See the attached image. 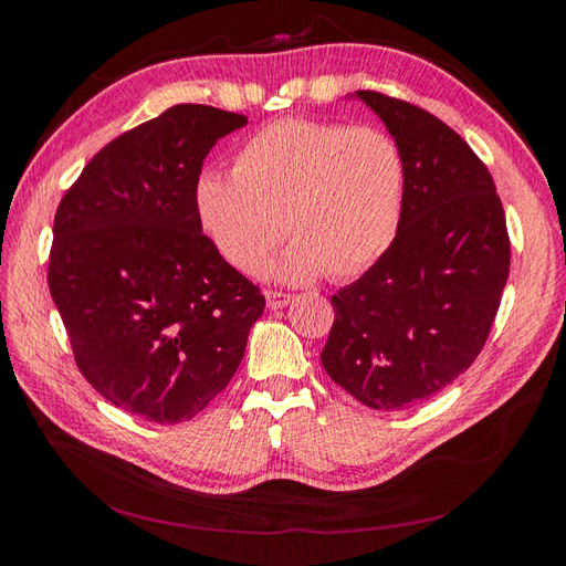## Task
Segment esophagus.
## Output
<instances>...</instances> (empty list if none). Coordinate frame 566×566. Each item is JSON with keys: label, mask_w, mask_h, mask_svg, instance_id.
Masks as SVG:
<instances>
[{"label": "esophagus", "mask_w": 566, "mask_h": 566, "mask_svg": "<svg viewBox=\"0 0 566 566\" xmlns=\"http://www.w3.org/2000/svg\"><path fill=\"white\" fill-rule=\"evenodd\" d=\"M293 295L281 293V290H266V306L269 310H281V306H287Z\"/></svg>", "instance_id": "obj_1"}]
</instances>
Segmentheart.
<instances>
[{
	"label": "heart",
	"instance_id": "1",
	"mask_svg": "<svg viewBox=\"0 0 566 566\" xmlns=\"http://www.w3.org/2000/svg\"><path fill=\"white\" fill-rule=\"evenodd\" d=\"M403 196V156L385 129L287 117L250 136L233 175L198 177L196 212L217 252L248 276L287 229L295 243L279 279L302 283L328 271L347 281L397 241Z\"/></svg>",
	"mask_w": 566,
	"mask_h": 566
}]
</instances>
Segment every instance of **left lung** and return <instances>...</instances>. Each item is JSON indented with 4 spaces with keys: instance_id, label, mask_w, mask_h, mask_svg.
Listing matches in <instances>:
<instances>
[{
    "instance_id": "8db88e82",
    "label": "left lung",
    "mask_w": 566,
    "mask_h": 566,
    "mask_svg": "<svg viewBox=\"0 0 566 566\" xmlns=\"http://www.w3.org/2000/svg\"><path fill=\"white\" fill-rule=\"evenodd\" d=\"M380 115L406 165L397 241L331 297L321 364L375 410L416 406L482 352L510 273L503 202L486 165L439 117L380 92H356Z\"/></svg>"
}]
</instances>
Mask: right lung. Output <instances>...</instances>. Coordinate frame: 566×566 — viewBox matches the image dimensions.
Listing matches in <instances>:
<instances>
[{
  "instance_id": "1",
  "label": "right lung",
  "mask_w": 566,
  "mask_h": 566,
  "mask_svg": "<svg viewBox=\"0 0 566 566\" xmlns=\"http://www.w3.org/2000/svg\"><path fill=\"white\" fill-rule=\"evenodd\" d=\"M248 117L179 104L119 134L82 169L54 217L49 293L75 364L113 406L191 420L245 354L264 295L202 233L196 181Z\"/></svg>"
}]
</instances>
